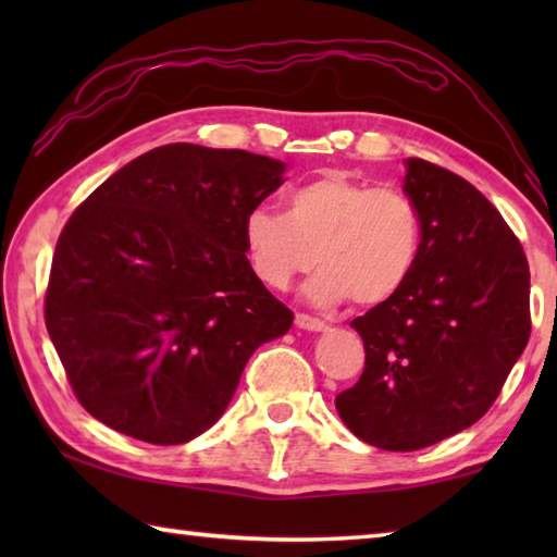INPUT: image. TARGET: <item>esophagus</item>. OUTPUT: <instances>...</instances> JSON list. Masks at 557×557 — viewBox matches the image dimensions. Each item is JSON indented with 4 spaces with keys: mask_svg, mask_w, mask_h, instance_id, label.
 <instances>
[{
    "mask_svg": "<svg viewBox=\"0 0 557 557\" xmlns=\"http://www.w3.org/2000/svg\"><path fill=\"white\" fill-rule=\"evenodd\" d=\"M295 324L299 329H307V332H324V329H326V322H322V319H319V317L305 314V312H297Z\"/></svg>",
    "mask_w": 557,
    "mask_h": 557,
    "instance_id": "obj_1",
    "label": "esophagus"
}]
</instances>
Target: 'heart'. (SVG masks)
I'll list each match as a JSON object with an SVG mask.
<instances>
[{"label":"heart","instance_id":"1","mask_svg":"<svg viewBox=\"0 0 557 557\" xmlns=\"http://www.w3.org/2000/svg\"><path fill=\"white\" fill-rule=\"evenodd\" d=\"M420 211L403 188L329 172L287 194L285 215L265 209L243 225L245 256L258 280L287 289L312 270L317 305L351 299L375 307L398 295L420 252Z\"/></svg>","mask_w":557,"mask_h":557}]
</instances>
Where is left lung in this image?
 <instances>
[{
  "label": "left lung",
  "mask_w": 557,
  "mask_h": 557,
  "mask_svg": "<svg viewBox=\"0 0 557 557\" xmlns=\"http://www.w3.org/2000/svg\"><path fill=\"white\" fill-rule=\"evenodd\" d=\"M418 262L398 295L351 326L366 366L336 395L358 440L391 451L435 445L486 414L531 336V272L502 213L467 178L408 159Z\"/></svg>",
  "instance_id": "left-lung-1"
}]
</instances>
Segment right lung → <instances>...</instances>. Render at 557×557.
<instances>
[{
	"mask_svg": "<svg viewBox=\"0 0 557 557\" xmlns=\"http://www.w3.org/2000/svg\"><path fill=\"white\" fill-rule=\"evenodd\" d=\"M285 164L166 145L102 182L55 243L46 329L75 398L108 428L182 445L228 408L260 344L295 314L245 258L248 213Z\"/></svg>",
	"mask_w": 557,
	"mask_h": 557,
	"instance_id": "add662e5",
	"label": "right lung"
}]
</instances>
